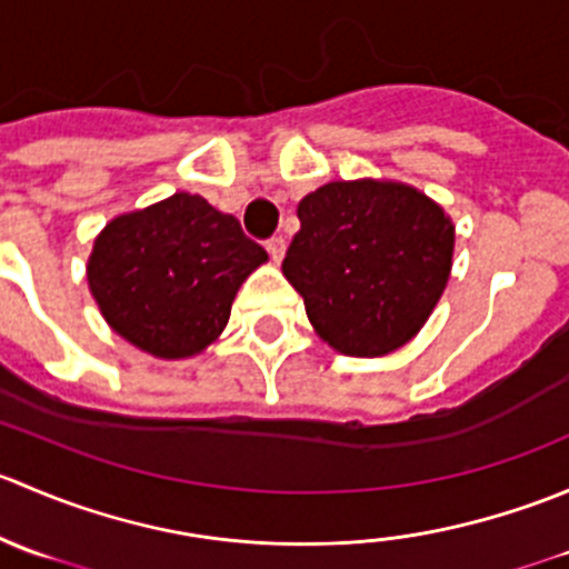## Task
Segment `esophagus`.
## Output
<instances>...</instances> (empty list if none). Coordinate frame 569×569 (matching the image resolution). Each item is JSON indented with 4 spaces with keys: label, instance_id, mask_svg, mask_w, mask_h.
<instances>
[{
    "label": "esophagus",
    "instance_id": "esophagus-1",
    "mask_svg": "<svg viewBox=\"0 0 569 569\" xmlns=\"http://www.w3.org/2000/svg\"><path fill=\"white\" fill-rule=\"evenodd\" d=\"M267 250H269V256H272V261H283L286 239L283 237H269L267 239Z\"/></svg>",
    "mask_w": 569,
    "mask_h": 569
}]
</instances>
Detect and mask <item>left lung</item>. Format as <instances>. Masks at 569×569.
<instances>
[{"label": "left lung", "mask_w": 569, "mask_h": 569, "mask_svg": "<svg viewBox=\"0 0 569 569\" xmlns=\"http://www.w3.org/2000/svg\"><path fill=\"white\" fill-rule=\"evenodd\" d=\"M283 274L338 352L377 358L410 341L451 272L455 226L438 203L393 181H332L297 206Z\"/></svg>", "instance_id": "8db88e82"}]
</instances>
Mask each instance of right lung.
<instances>
[{"label":"right lung","mask_w":569,"mask_h":569,"mask_svg":"<svg viewBox=\"0 0 569 569\" xmlns=\"http://www.w3.org/2000/svg\"><path fill=\"white\" fill-rule=\"evenodd\" d=\"M263 261L237 217L176 192L109 222L88 283L118 336L157 358H189L220 336L239 286Z\"/></svg>","instance_id":"obj_1"}]
</instances>
